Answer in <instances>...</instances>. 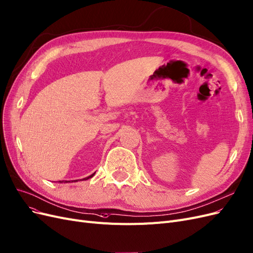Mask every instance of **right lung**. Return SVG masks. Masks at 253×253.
<instances>
[{"label":"right lung","mask_w":253,"mask_h":253,"mask_svg":"<svg viewBox=\"0 0 253 253\" xmlns=\"http://www.w3.org/2000/svg\"><path fill=\"white\" fill-rule=\"evenodd\" d=\"M94 175H95V172H94V173H93V175H91V176H89V177H88V178H84V180H88V179H90V178H92V177H93V176H94ZM83 180H84V179H83ZM63 182H69V181H59V183H63Z\"/></svg>","instance_id":"1"}]
</instances>
